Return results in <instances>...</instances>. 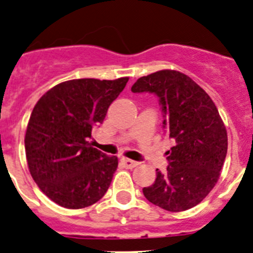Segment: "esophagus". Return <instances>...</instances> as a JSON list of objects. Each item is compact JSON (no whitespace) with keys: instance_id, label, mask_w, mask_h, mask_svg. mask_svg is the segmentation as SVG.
<instances>
[{"instance_id":"obj_1","label":"esophagus","mask_w":253,"mask_h":253,"mask_svg":"<svg viewBox=\"0 0 253 253\" xmlns=\"http://www.w3.org/2000/svg\"><path fill=\"white\" fill-rule=\"evenodd\" d=\"M122 163H124V165L126 166V168H128V169L136 168V166L138 165L137 161H133L131 160V159H126V158H122Z\"/></svg>"}]
</instances>
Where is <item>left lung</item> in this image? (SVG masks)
<instances>
[{
	"instance_id": "1",
	"label": "left lung",
	"mask_w": 253,
	"mask_h": 253,
	"mask_svg": "<svg viewBox=\"0 0 253 253\" xmlns=\"http://www.w3.org/2000/svg\"><path fill=\"white\" fill-rule=\"evenodd\" d=\"M131 90L159 97L164 128L174 141L168 168L143 188L149 202L169 211L199 204L219 179L228 147L227 131L214 102L192 78L177 70H159L137 79Z\"/></svg>"
}]
</instances>
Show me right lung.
I'll return each instance as SVG.
<instances>
[{
    "instance_id": "right-lung-1",
    "label": "right lung",
    "mask_w": 253,
    "mask_h": 253,
    "mask_svg": "<svg viewBox=\"0 0 253 253\" xmlns=\"http://www.w3.org/2000/svg\"><path fill=\"white\" fill-rule=\"evenodd\" d=\"M128 78L73 79L47 90L31 112L25 135L29 170L54 203L81 209L98 202L110 188L118 159L92 147V128Z\"/></svg>"
}]
</instances>
